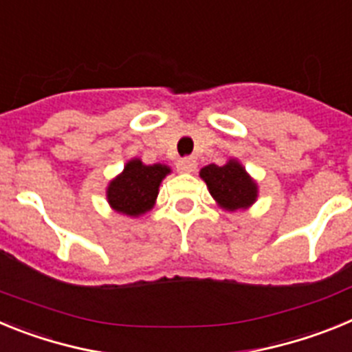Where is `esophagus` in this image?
<instances>
[{
  "instance_id": "obj_1",
  "label": "esophagus",
  "mask_w": 352,
  "mask_h": 352,
  "mask_svg": "<svg viewBox=\"0 0 352 352\" xmlns=\"http://www.w3.org/2000/svg\"><path fill=\"white\" fill-rule=\"evenodd\" d=\"M178 170L179 173H194L195 167H197V160L192 157H185L182 158V160H178Z\"/></svg>"
}]
</instances>
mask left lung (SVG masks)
<instances>
[{
  "label": "left lung",
  "mask_w": 352,
  "mask_h": 352,
  "mask_svg": "<svg viewBox=\"0 0 352 352\" xmlns=\"http://www.w3.org/2000/svg\"><path fill=\"white\" fill-rule=\"evenodd\" d=\"M199 176L204 179L210 194L223 210H247L256 203L257 183L248 176L238 160H229L226 166L210 164L201 169Z\"/></svg>",
  "instance_id": "left-lung-1"
}]
</instances>
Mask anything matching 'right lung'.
<instances>
[{
	"instance_id": "add662e5",
	"label": "right lung",
	"mask_w": 352,
	"mask_h": 352,
	"mask_svg": "<svg viewBox=\"0 0 352 352\" xmlns=\"http://www.w3.org/2000/svg\"><path fill=\"white\" fill-rule=\"evenodd\" d=\"M170 169L164 164L146 166L133 158L123 173L109 183L107 201L114 211L126 217H141L155 206L158 186Z\"/></svg>"
}]
</instances>
